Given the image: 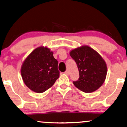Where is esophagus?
Wrapping results in <instances>:
<instances>
[{
	"mask_svg": "<svg viewBox=\"0 0 127 127\" xmlns=\"http://www.w3.org/2000/svg\"><path fill=\"white\" fill-rule=\"evenodd\" d=\"M64 73L66 74V75H69V72H68V70H66V71H65V72H64Z\"/></svg>",
	"mask_w": 127,
	"mask_h": 127,
	"instance_id": "1",
	"label": "esophagus"
}]
</instances>
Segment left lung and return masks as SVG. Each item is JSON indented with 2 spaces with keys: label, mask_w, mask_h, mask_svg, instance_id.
I'll list each match as a JSON object with an SVG mask.
<instances>
[{
  "label": "left lung",
  "mask_w": 127,
  "mask_h": 127,
  "mask_svg": "<svg viewBox=\"0 0 127 127\" xmlns=\"http://www.w3.org/2000/svg\"><path fill=\"white\" fill-rule=\"evenodd\" d=\"M70 55L78 66L79 78L74 85L85 93L98 89L107 75L106 64L102 57L88 46H82L71 51Z\"/></svg>",
  "instance_id": "obj_1"
}]
</instances>
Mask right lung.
I'll return each instance as SVG.
<instances>
[{
  "label": "right lung",
  "mask_w": 127,
  "mask_h": 127,
  "mask_svg": "<svg viewBox=\"0 0 127 127\" xmlns=\"http://www.w3.org/2000/svg\"><path fill=\"white\" fill-rule=\"evenodd\" d=\"M58 61L47 47L34 49L26 59L21 74L26 85L36 93H42L50 88L60 76Z\"/></svg>",
  "instance_id": "right-lung-1"
}]
</instances>
